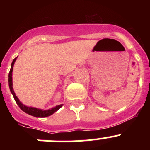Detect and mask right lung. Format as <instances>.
Masks as SVG:
<instances>
[{
    "instance_id": "add662e5",
    "label": "right lung",
    "mask_w": 150,
    "mask_h": 150,
    "mask_svg": "<svg viewBox=\"0 0 150 150\" xmlns=\"http://www.w3.org/2000/svg\"><path fill=\"white\" fill-rule=\"evenodd\" d=\"M18 58V56L16 58L13 59V62L11 64V68H10V73H9V79H8V82H9V87H10V91L11 93L13 94V98L15 99L17 105L20 107V109L22 110V111H24L25 112L28 113V114L30 115V116H34V117H38V118H44L47 117V116H50L51 115H52L54 112H56L57 110H59L61 107L63 106V104H60V105H57L55 107H52L51 109L49 110H42L39 109V108H36V107H28V106H25V104H23L22 102L19 100V99L18 98V97L16 95L15 92H14V90H13V65H14V63L16 61V59Z\"/></svg>"
}]
</instances>
